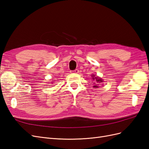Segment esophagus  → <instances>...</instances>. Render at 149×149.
Here are the masks:
<instances>
[{
  "label": "esophagus",
  "instance_id": "34e87169",
  "mask_svg": "<svg viewBox=\"0 0 149 149\" xmlns=\"http://www.w3.org/2000/svg\"><path fill=\"white\" fill-rule=\"evenodd\" d=\"M71 73H79V70H78V69H76L75 70H74V71H71Z\"/></svg>",
  "mask_w": 149,
  "mask_h": 149
}]
</instances>
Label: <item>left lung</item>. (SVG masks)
I'll use <instances>...</instances> for the list:
<instances>
[{
    "instance_id": "1",
    "label": "left lung",
    "mask_w": 149,
    "mask_h": 149,
    "mask_svg": "<svg viewBox=\"0 0 149 149\" xmlns=\"http://www.w3.org/2000/svg\"><path fill=\"white\" fill-rule=\"evenodd\" d=\"M92 77H93V79L94 81V88H98L99 87V83H102L103 82V80L102 79V78H100V77H98V76H96V77H95V76H94V75H92Z\"/></svg>"
}]
</instances>
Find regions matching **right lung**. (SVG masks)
Returning a JSON list of instances; mask_svg holds the SVG:
<instances>
[{"label": "right lung", "mask_w": 149, "mask_h": 149, "mask_svg": "<svg viewBox=\"0 0 149 149\" xmlns=\"http://www.w3.org/2000/svg\"><path fill=\"white\" fill-rule=\"evenodd\" d=\"M52 83H53V82H52Z\"/></svg>", "instance_id": "add662e5"}]
</instances>
